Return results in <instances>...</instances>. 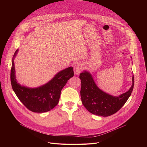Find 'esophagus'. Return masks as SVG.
Listing matches in <instances>:
<instances>
[{"label": "esophagus", "instance_id": "1", "mask_svg": "<svg viewBox=\"0 0 147 147\" xmlns=\"http://www.w3.org/2000/svg\"><path fill=\"white\" fill-rule=\"evenodd\" d=\"M82 70V66L81 63H76L74 66V71L76 75L79 74Z\"/></svg>", "mask_w": 147, "mask_h": 147}]
</instances>
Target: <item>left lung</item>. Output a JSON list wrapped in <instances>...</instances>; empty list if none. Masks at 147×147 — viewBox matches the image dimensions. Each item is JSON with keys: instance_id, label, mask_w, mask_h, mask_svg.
Segmentation results:
<instances>
[{"instance_id": "8db88e82", "label": "left lung", "mask_w": 147, "mask_h": 147, "mask_svg": "<svg viewBox=\"0 0 147 147\" xmlns=\"http://www.w3.org/2000/svg\"><path fill=\"white\" fill-rule=\"evenodd\" d=\"M81 82L80 95L83 105L91 113L103 117L116 113L126 102L131 94L134 78L132 77V85L126 92L119 96H113L102 91L96 84L91 74L87 70L80 73Z\"/></svg>"}]
</instances>
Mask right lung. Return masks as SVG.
Here are the masks:
<instances>
[{
  "label": "right lung",
  "mask_w": 147,
  "mask_h": 147,
  "mask_svg": "<svg viewBox=\"0 0 147 147\" xmlns=\"http://www.w3.org/2000/svg\"><path fill=\"white\" fill-rule=\"evenodd\" d=\"M18 52V49H17L11 61L10 80L14 92L30 111L35 113L51 111L57 105L63 88L68 80L73 77V67H69L59 71L49 81L42 86L29 88L20 85L16 80L14 60Z\"/></svg>",
  "instance_id": "right-lung-1"
}]
</instances>
